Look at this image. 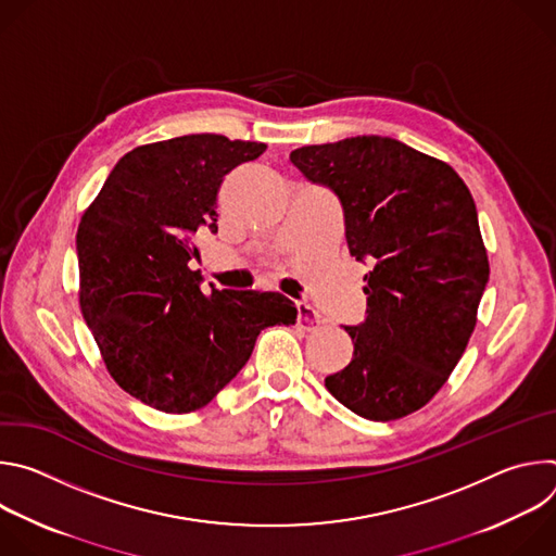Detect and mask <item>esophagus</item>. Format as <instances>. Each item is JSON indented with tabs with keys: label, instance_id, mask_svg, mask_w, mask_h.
<instances>
[{
	"label": "esophagus",
	"instance_id": "34e87169",
	"mask_svg": "<svg viewBox=\"0 0 556 556\" xmlns=\"http://www.w3.org/2000/svg\"><path fill=\"white\" fill-rule=\"evenodd\" d=\"M296 324H299L301 330L312 332V330L319 328L321 321H319V314H316V309H314L309 303L299 301V303H296Z\"/></svg>",
	"mask_w": 556,
	"mask_h": 556
}]
</instances>
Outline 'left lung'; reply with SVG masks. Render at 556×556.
Here are the masks:
<instances>
[{
    "label": "left lung",
    "mask_w": 556,
    "mask_h": 556,
    "mask_svg": "<svg viewBox=\"0 0 556 556\" xmlns=\"http://www.w3.org/2000/svg\"><path fill=\"white\" fill-rule=\"evenodd\" d=\"M290 163L339 198L350 255L369 266L367 316L345 326L352 363L326 387L361 418H405L446 382L478 321L489 257L472 195L446 163L387 136L299 147Z\"/></svg>",
    "instance_id": "1"
}]
</instances>
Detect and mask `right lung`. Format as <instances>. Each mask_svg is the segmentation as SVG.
Returning a JSON list of instances; mask_svg holds the SVG:
<instances>
[{
	"label": "right lung",
	"mask_w": 556,
	"mask_h": 556,
	"mask_svg": "<svg viewBox=\"0 0 556 556\" xmlns=\"http://www.w3.org/2000/svg\"><path fill=\"white\" fill-rule=\"evenodd\" d=\"M264 142L191 134L125 153L76 232L81 312L112 378L165 414L208 405L264 328L294 326L279 292L204 294L195 232H217V191Z\"/></svg>",
	"instance_id": "add662e5"
}]
</instances>
